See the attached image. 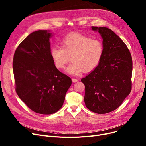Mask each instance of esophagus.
Instances as JSON below:
<instances>
[{"mask_svg": "<svg viewBox=\"0 0 146 146\" xmlns=\"http://www.w3.org/2000/svg\"><path fill=\"white\" fill-rule=\"evenodd\" d=\"M72 82H73V83H75V82H76L78 81V80H77V79H75V78H74V79H72Z\"/></svg>", "mask_w": 146, "mask_h": 146, "instance_id": "esophagus-1", "label": "esophagus"}]
</instances>
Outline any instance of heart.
<instances>
[{"instance_id": "heart-1", "label": "heart", "mask_w": 146, "mask_h": 146, "mask_svg": "<svg viewBox=\"0 0 146 146\" xmlns=\"http://www.w3.org/2000/svg\"><path fill=\"white\" fill-rule=\"evenodd\" d=\"M103 52V44L100 40L74 33L63 38L62 47L53 46L50 54L58 69H63L70 57L72 62L66 72L69 74L77 76L83 70L89 72L94 70L100 63Z\"/></svg>"}]
</instances>
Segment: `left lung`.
Instances as JSON below:
<instances>
[{
  "label": "left lung",
  "instance_id": "left-lung-1",
  "mask_svg": "<svg viewBox=\"0 0 146 146\" xmlns=\"http://www.w3.org/2000/svg\"><path fill=\"white\" fill-rule=\"evenodd\" d=\"M103 38L104 52L100 63L81 81L85 86L87 108L98 114L117 109L131 90L133 63L127 46L111 29L92 26Z\"/></svg>",
  "mask_w": 146,
  "mask_h": 146
}]
</instances>
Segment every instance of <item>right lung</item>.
Returning <instances> with one entry per match:
<instances>
[{
    "label": "right lung",
    "instance_id": "right-lung-1",
    "mask_svg": "<svg viewBox=\"0 0 146 146\" xmlns=\"http://www.w3.org/2000/svg\"><path fill=\"white\" fill-rule=\"evenodd\" d=\"M49 31L32 32L14 54L13 70L16 92L34 112L52 114L63 106L72 84L69 76L56 67L50 54Z\"/></svg>",
    "mask_w": 146,
    "mask_h": 146
}]
</instances>
